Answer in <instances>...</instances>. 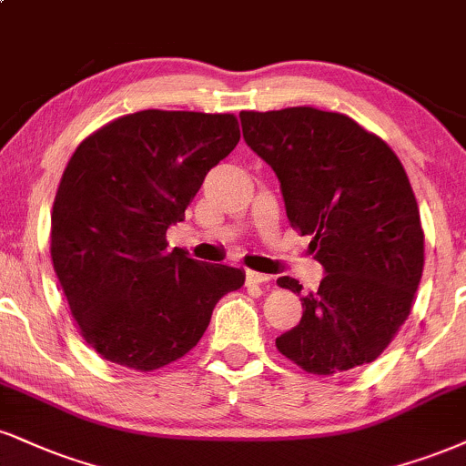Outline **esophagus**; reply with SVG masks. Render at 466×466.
Returning a JSON list of instances; mask_svg holds the SVG:
<instances>
[{"instance_id": "obj_1", "label": "esophagus", "mask_w": 466, "mask_h": 466, "mask_svg": "<svg viewBox=\"0 0 466 466\" xmlns=\"http://www.w3.org/2000/svg\"><path fill=\"white\" fill-rule=\"evenodd\" d=\"M268 276H265V273H258V271H251V268H248V271H245V282L249 284H262V282H268Z\"/></svg>"}]
</instances>
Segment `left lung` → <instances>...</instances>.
Listing matches in <instances>:
<instances>
[{"label": "left lung", "mask_w": 466, "mask_h": 466, "mask_svg": "<svg viewBox=\"0 0 466 466\" xmlns=\"http://www.w3.org/2000/svg\"><path fill=\"white\" fill-rule=\"evenodd\" d=\"M243 138L276 171L290 226L312 237L325 278L301 297L299 325L279 354L308 373L336 375L389 347L423 273V229L395 151L340 112H240ZM301 293L297 279H278Z\"/></svg>", "instance_id": "8db88e82"}]
</instances>
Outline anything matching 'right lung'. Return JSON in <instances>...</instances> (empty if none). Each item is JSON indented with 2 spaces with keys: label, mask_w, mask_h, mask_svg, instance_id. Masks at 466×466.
Listing matches in <instances>:
<instances>
[{
  "label": "right lung",
  "mask_w": 466,
  "mask_h": 466,
  "mask_svg": "<svg viewBox=\"0 0 466 466\" xmlns=\"http://www.w3.org/2000/svg\"><path fill=\"white\" fill-rule=\"evenodd\" d=\"M234 115L141 110L73 151L52 210V262L71 315L106 360L154 371L188 354L245 271L167 248L206 173L237 147Z\"/></svg>",
  "instance_id": "obj_1"
}]
</instances>
